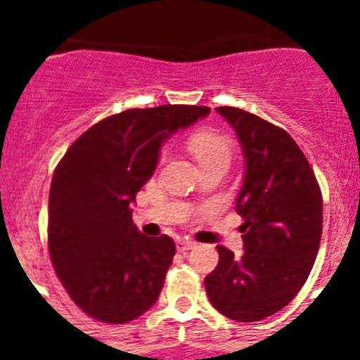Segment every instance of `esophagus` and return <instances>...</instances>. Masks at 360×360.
<instances>
[{
    "label": "esophagus",
    "mask_w": 360,
    "mask_h": 360,
    "mask_svg": "<svg viewBox=\"0 0 360 360\" xmlns=\"http://www.w3.org/2000/svg\"><path fill=\"white\" fill-rule=\"evenodd\" d=\"M195 247H196V243H195V241H191V240H178L176 241L178 252H187V250L195 249Z\"/></svg>",
    "instance_id": "1"
}]
</instances>
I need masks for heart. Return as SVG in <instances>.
Returning <instances> with one entry per match:
<instances>
[{
	"label": "heart",
	"instance_id": "1",
	"mask_svg": "<svg viewBox=\"0 0 360 360\" xmlns=\"http://www.w3.org/2000/svg\"><path fill=\"white\" fill-rule=\"evenodd\" d=\"M191 149L200 160V164H209L214 160H231V144L225 136L216 135V133L202 131L196 133L191 139ZM160 160H164V153L160 155Z\"/></svg>",
	"mask_w": 360,
	"mask_h": 360
}]
</instances>
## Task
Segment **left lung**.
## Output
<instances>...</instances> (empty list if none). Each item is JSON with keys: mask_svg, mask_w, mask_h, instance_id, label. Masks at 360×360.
I'll return each instance as SVG.
<instances>
[{"mask_svg": "<svg viewBox=\"0 0 360 360\" xmlns=\"http://www.w3.org/2000/svg\"><path fill=\"white\" fill-rule=\"evenodd\" d=\"M216 111L243 149L236 211L245 252L236 257L218 245L219 262L203 283L219 314L254 323L287 307L307 281L323 234V196L304 153L285 129L240 108Z\"/></svg>", "mask_w": 360, "mask_h": 360, "instance_id": "1", "label": "left lung"}]
</instances>
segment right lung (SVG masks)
<instances>
[{"mask_svg": "<svg viewBox=\"0 0 360 360\" xmlns=\"http://www.w3.org/2000/svg\"><path fill=\"white\" fill-rule=\"evenodd\" d=\"M209 111L186 104L126 110L94 124L57 164L50 259L73 303L94 319L129 323L157 303L176 247L165 234H141L131 203L157 169L162 142Z\"/></svg>", "mask_w": 360, "mask_h": 360, "instance_id": "1", "label": "right lung"}]
</instances>
